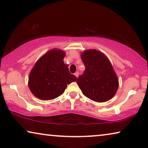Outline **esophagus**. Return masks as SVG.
<instances>
[{
    "mask_svg": "<svg viewBox=\"0 0 148 148\" xmlns=\"http://www.w3.org/2000/svg\"><path fill=\"white\" fill-rule=\"evenodd\" d=\"M74 75H75V76H76L77 77V78H78V75H79V72H76V73L74 74Z\"/></svg>",
    "mask_w": 148,
    "mask_h": 148,
    "instance_id": "1",
    "label": "esophagus"
}]
</instances>
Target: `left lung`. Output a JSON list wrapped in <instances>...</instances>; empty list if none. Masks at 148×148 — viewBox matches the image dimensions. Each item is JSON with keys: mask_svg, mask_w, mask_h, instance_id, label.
<instances>
[{"mask_svg": "<svg viewBox=\"0 0 148 148\" xmlns=\"http://www.w3.org/2000/svg\"><path fill=\"white\" fill-rule=\"evenodd\" d=\"M86 70L77 79L83 94L95 102L110 100L116 94L119 79L106 55L96 49L81 53Z\"/></svg>", "mask_w": 148, "mask_h": 148, "instance_id": "1", "label": "left lung"}]
</instances>
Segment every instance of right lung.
<instances>
[{"label": "right lung", "mask_w": 148, "mask_h": 148, "mask_svg": "<svg viewBox=\"0 0 148 148\" xmlns=\"http://www.w3.org/2000/svg\"><path fill=\"white\" fill-rule=\"evenodd\" d=\"M65 55L64 51L51 49L39 58L30 71L28 86L39 99H55L64 93L67 84L76 81L63 61Z\"/></svg>", "instance_id": "1"}]
</instances>
